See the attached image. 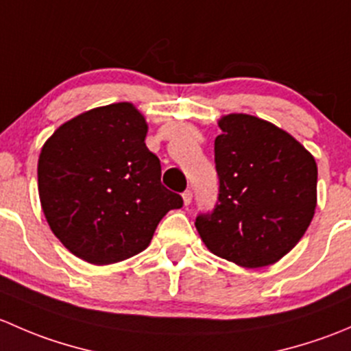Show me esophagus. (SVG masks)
<instances>
[{
	"label": "esophagus",
	"mask_w": 351,
	"mask_h": 351,
	"mask_svg": "<svg viewBox=\"0 0 351 351\" xmlns=\"http://www.w3.org/2000/svg\"><path fill=\"white\" fill-rule=\"evenodd\" d=\"M192 198H193L192 190H186V192H183V204L190 205L192 204Z\"/></svg>",
	"instance_id": "1"
}]
</instances>
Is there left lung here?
I'll list each match as a JSON object with an SVG mask.
<instances>
[{
  "label": "left lung",
  "mask_w": 351,
  "mask_h": 351,
  "mask_svg": "<svg viewBox=\"0 0 351 351\" xmlns=\"http://www.w3.org/2000/svg\"><path fill=\"white\" fill-rule=\"evenodd\" d=\"M219 127L217 202L197 215L195 228L217 256L267 267L289 253L313 221L316 161L285 130L253 115L232 113Z\"/></svg>",
  "instance_id": "1"
}]
</instances>
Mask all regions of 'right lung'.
Instances as JSON below:
<instances>
[{"label": "right lung", "instance_id": "add662e5", "mask_svg": "<svg viewBox=\"0 0 351 351\" xmlns=\"http://www.w3.org/2000/svg\"><path fill=\"white\" fill-rule=\"evenodd\" d=\"M147 125L130 104L93 108L59 127L38 158V195L52 232L93 265L146 250L183 198L161 183Z\"/></svg>", "mask_w": 351, "mask_h": 351}]
</instances>
